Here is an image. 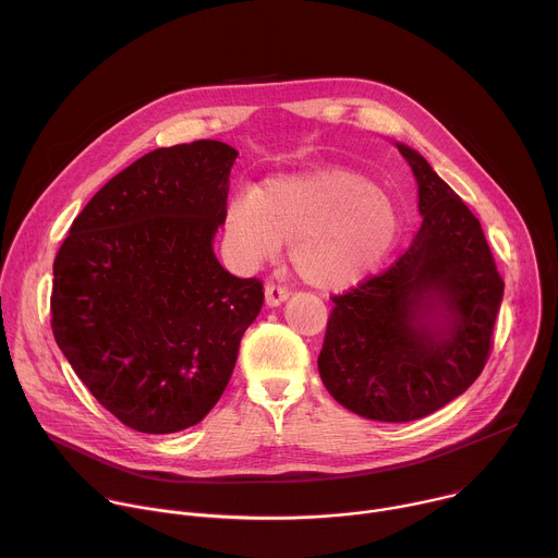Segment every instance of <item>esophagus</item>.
I'll list each match as a JSON object with an SVG mask.
<instances>
[{
  "label": "esophagus",
  "instance_id": "34e87169",
  "mask_svg": "<svg viewBox=\"0 0 558 558\" xmlns=\"http://www.w3.org/2000/svg\"><path fill=\"white\" fill-rule=\"evenodd\" d=\"M289 298V289L284 284H276V282H267L265 284V300L269 306H278Z\"/></svg>",
  "mask_w": 558,
  "mask_h": 558
}]
</instances>
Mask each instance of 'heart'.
I'll return each instance as SVG.
<instances>
[{
  "mask_svg": "<svg viewBox=\"0 0 558 558\" xmlns=\"http://www.w3.org/2000/svg\"><path fill=\"white\" fill-rule=\"evenodd\" d=\"M397 233L395 203L344 168L274 179L260 192H238L227 209V235L238 260H269L291 241V267L320 291L347 289L371 274Z\"/></svg>",
  "mask_w": 558,
  "mask_h": 558,
  "instance_id": "b5f03b06",
  "label": "heart"
}]
</instances>
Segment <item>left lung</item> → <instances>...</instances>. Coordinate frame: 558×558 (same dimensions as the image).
Returning a JSON list of instances; mask_svg holds the SVG:
<instances>
[{"label":"left lung","mask_w":558,"mask_h":558,"mask_svg":"<svg viewBox=\"0 0 558 558\" xmlns=\"http://www.w3.org/2000/svg\"><path fill=\"white\" fill-rule=\"evenodd\" d=\"M424 216L413 247L386 271L333 295L317 368L344 409L379 422L426 417L482 375L504 278L480 220L400 145Z\"/></svg>","instance_id":"8db88e82"}]
</instances>
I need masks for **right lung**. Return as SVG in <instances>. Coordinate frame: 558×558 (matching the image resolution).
Instances as JSON below:
<instances>
[{
	"label": "right lung",
	"instance_id": "obj_1",
	"mask_svg": "<svg viewBox=\"0 0 558 558\" xmlns=\"http://www.w3.org/2000/svg\"><path fill=\"white\" fill-rule=\"evenodd\" d=\"M235 156L209 138L141 156L57 252L54 340L97 402L138 433L198 424L263 308V280L231 276L211 250Z\"/></svg>",
	"mask_w": 558,
	"mask_h": 558
}]
</instances>
